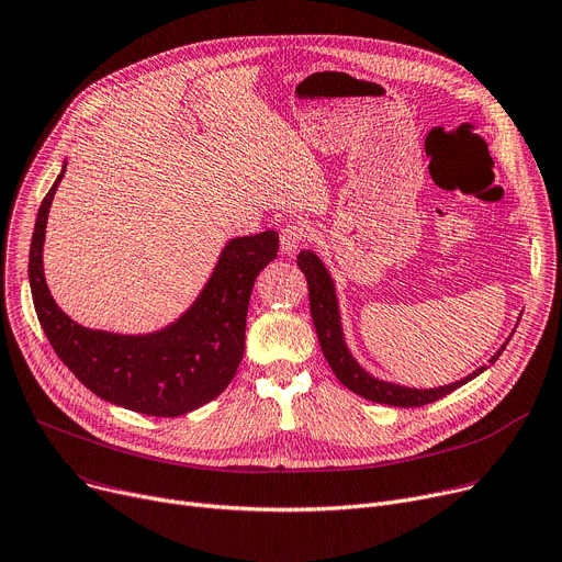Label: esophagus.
<instances>
[{"instance_id": "34e87169", "label": "esophagus", "mask_w": 562, "mask_h": 562, "mask_svg": "<svg viewBox=\"0 0 562 562\" xmlns=\"http://www.w3.org/2000/svg\"><path fill=\"white\" fill-rule=\"evenodd\" d=\"M311 238V234H308V229L304 227V225H285L283 229H281V249H283V254H294L301 245H304L306 240Z\"/></svg>"}]
</instances>
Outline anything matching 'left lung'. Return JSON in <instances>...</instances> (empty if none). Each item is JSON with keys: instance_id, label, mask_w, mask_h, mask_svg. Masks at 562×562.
<instances>
[{"instance_id": "obj_1", "label": "left lung", "mask_w": 562, "mask_h": 562, "mask_svg": "<svg viewBox=\"0 0 562 562\" xmlns=\"http://www.w3.org/2000/svg\"><path fill=\"white\" fill-rule=\"evenodd\" d=\"M296 266L301 268V272H304L306 279H308L311 315H313V322H315V330H317V337H319V347L324 351V358L330 364V369L337 375V380L344 386H347V390H351L353 394H358V396H362V398H367L371 403H382V405L420 407V405L435 403V401L448 396L450 392L457 390V386L465 384L474 375H480L482 371H486V364H484L477 371H472L470 375H465L463 380L446 384V386H437V390H409V386L392 384V382H384V380H378V378L369 375L353 360V356L347 349V344H344L335 285H333L330 274L326 272L324 263L319 261V258L313 251H301L296 256ZM506 344L488 360V364H493L502 356V351L506 349Z\"/></svg>"}]
</instances>
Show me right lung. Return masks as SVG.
Segmentation results:
<instances>
[{
    "instance_id": "add662e5",
    "label": "right lung",
    "mask_w": 562,
    "mask_h": 562,
    "mask_svg": "<svg viewBox=\"0 0 562 562\" xmlns=\"http://www.w3.org/2000/svg\"><path fill=\"white\" fill-rule=\"evenodd\" d=\"M65 168L42 200L29 251V281L42 330L65 367L99 398L148 416H182L232 382L245 351L254 281L279 251V234L234 238L195 304L153 335H114L71 322L52 299L42 270L47 215Z\"/></svg>"
}]
</instances>
